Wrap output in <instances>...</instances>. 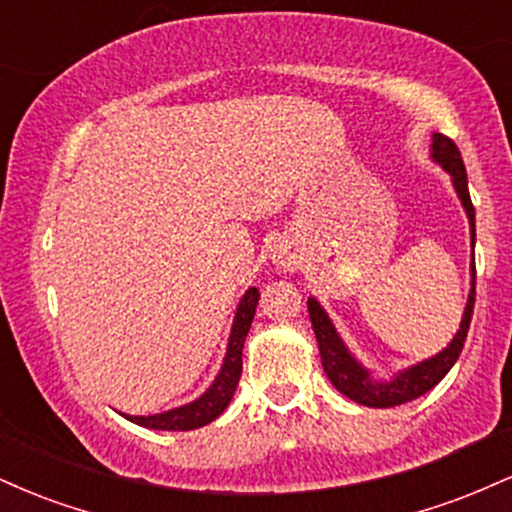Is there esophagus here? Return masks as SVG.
I'll return each instance as SVG.
<instances>
[{
	"label": "esophagus",
	"instance_id": "obj_1",
	"mask_svg": "<svg viewBox=\"0 0 512 512\" xmlns=\"http://www.w3.org/2000/svg\"><path fill=\"white\" fill-rule=\"evenodd\" d=\"M274 260L276 264H281V267H293L296 264V255L289 248H284V245H279V248L274 250Z\"/></svg>",
	"mask_w": 512,
	"mask_h": 512
}]
</instances>
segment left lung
<instances>
[{
	"label": "left lung",
	"instance_id": "8db88e82",
	"mask_svg": "<svg viewBox=\"0 0 512 512\" xmlns=\"http://www.w3.org/2000/svg\"><path fill=\"white\" fill-rule=\"evenodd\" d=\"M433 158L452 175V182H455V190L460 195L464 209H467L469 226H472V245L477 240V223H474V204L472 197H469L467 187V170H464V161L460 156V149L445 134H433ZM477 269H474V281H472V293H469L467 308H464V317L460 332L455 334L450 346L445 351H440L438 356L428 358V361L419 363V366L404 370L399 373L395 380L390 383H373L368 375V370H363L354 361V356L346 351V346L339 339V334L334 332L330 317L325 315V310L320 308V303L310 298L308 301V313L310 322H313V330L317 337V346H320V358L322 368H325L330 383L337 387L342 395L354 399L358 404H366V407L375 409H387L397 407V404H407L411 399L426 395L428 390H433L440 380L448 375V370L455 366L457 356L462 354L464 339H467L469 322H472L474 313V291H477Z\"/></svg>",
	"mask_w": 512,
	"mask_h": 512
}]
</instances>
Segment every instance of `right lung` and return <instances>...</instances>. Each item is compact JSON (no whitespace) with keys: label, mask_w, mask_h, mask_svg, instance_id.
Returning a JSON list of instances; mask_svg holds the SVG:
<instances>
[{"label":"right lung","mask_w":512,"mask_h":512,"mask_svg":"<svg viewBox=\"0 0 512 512\" xmlns=\"http://www.w3.org/2000/svg\"><path fill=\"white\" fill-rule=\"evenodd\" d=\"M257 301H260V291L252 286L245 293V298L238 305L236 322H233L231 339H228V354L223 361V368L219 378L214 380V385L204 392L197 402L185 404V407L163 411V414L154 416H127L134 424L146 426V428H158V431H192V428L207 426L223 409L231 402L233 392H236L240 375H243V344L248 337L252 317H255Z\"/></svg>","instance_id":"1"}]
</instances>
